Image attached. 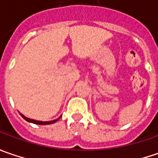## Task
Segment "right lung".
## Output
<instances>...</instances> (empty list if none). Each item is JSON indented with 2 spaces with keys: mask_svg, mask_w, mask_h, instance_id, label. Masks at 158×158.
I'll use <instances>...</instances> for the list:
<instances>
[{
  "mask_svg": "<svg viewBox=\"0 0 158 158\" xmlns=\"http://www.w3.org/2000/svg\"><path fill=\"white\" fill-rule=\"evenodd\" d=\"M20 115H21L23 118H24L26 121L28 122H31V123H34V124H37V125H48V124H52V123H54V122H56L59 118H58L57 119H54V120H51V121H40V120H35V119H31V118H29L27 117H25L24 115H23L22 113H20Z\"/></svg>",
  "mask_w": 158,
  "mask_h": 158,
  "instance_id": "1",
  "label": "right lung"
}]
</instances>
